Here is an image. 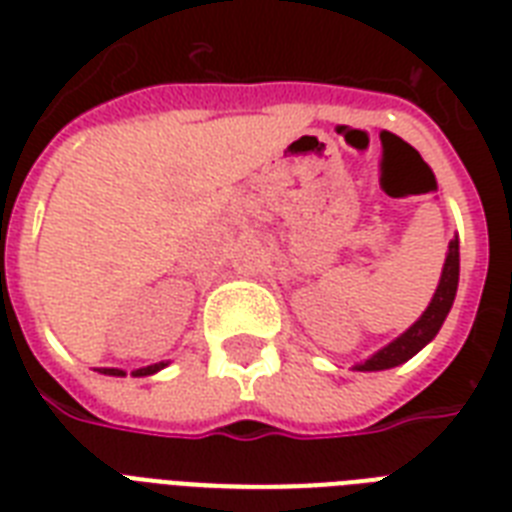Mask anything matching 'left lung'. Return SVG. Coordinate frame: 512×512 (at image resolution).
I'll return each instance as SVG.
<instances>
[{"instance_id": "1", "label": "left lung", "mask_w": 512, "mask_h": 512, "mask_svg": "<svg viewBox=\"0 0 512 512\" xmlns=\"http://www.w3.org/2000/svg\"><path fill=\"white\" fill-rule=\"evenodd\" d=\"M457 281H460V241L454 239L449 244V255H446L444 273H441V281H438V289L433 300H430L428 311L422 313L420 321H414L412 327L406 329L404 335L393 340L390 345L374 353L369 361L358 364V372H380V369H390V366H398L409 361V358L428 345L433 337L438 335V329L444 324L446 313L452 308L454 295H457Z\"/></svg>"}]
</instances>
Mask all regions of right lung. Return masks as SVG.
<instances>
[{
    "mask_svg": "<svg viewBox=\"0 0 512 512\" xmlns=\"http://www.w3.org/2000/svg\"><path fill=\"white\" fill-rule=\"evenodd\" d=\"M164 364H154V366H143V369H138V372H135V377H146V374H154V372H159V369H162ZM100 372L103 374H114V377H122V369H100Z\"/></svg>",
    "mask_w": 512,
    "mask_h": 512,
    "instance_id": "1",
    "label": "right lung"
}]
</instances>
